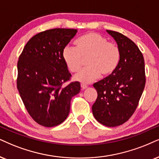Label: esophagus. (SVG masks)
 <instances>
[{"instance_id":"obj_1","label":"esophagus","mask_w":159,"mask_h":159,"mask_svg":"<svg viewBox=\"0 0 159 159\" xmlns=\"http://www.w3.org/2000/svg\"><path fill=\"white\" fill-rule=\"evenodd\" d=\"M81 86L82 89H86V88H87V86H86V84H81Z\"/></svg>"}]
</instances>
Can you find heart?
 <instances>
[{
  "label": "heart",
  "mask_w": 159,
  "mask_h": 159,
  "mask_svg": "<svg viewBox=\"0 0 159 159\" xmlns=\"http://www.w3.org/2000/svg\"><path fill=\"white\" fill-rule=\"evenodd\" d=\"M75 48L66 46L62 58L71 73L81 69L84 59L88 66L75 75V81L84 84L91 83L100 77L111 75L120 63V51L116 44L110 43L98 33H89L75 41Z\"/></svg>",
  "instance_id": "1"
}]
</instances>
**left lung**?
<instances>
[{"mask_svg":"<svg viewBox=\"0 0 159 159\" xmlns=\"http://www.w3.org/2000/svg\"><path fill=\"white\" fill-rule=\"evenodd\" d=\"M120 51V63L111 75L94 84L98 98L92 113L107 127L123 124L133 115L145 86L144 61L132 40L119 32L106 30Z\"/></svg>","mask_w":159,"mask_h":159,"instance_id":"1","label":"left lung"}]
</instances>
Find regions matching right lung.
Here are the masks:
<instances>
[{
	"label": "right lung",
	"mask_w": 159,
	"mask_h": 159,
	"mask_svg": "<svg viewBox=\"0 0 159 159\" xmlns=\"http://www.w3.org/2000/svg\"><path fill=\"white\" fill-rule=\"evenodd\" d=\"M77 33L76 29H53L40 32L26 43L17 62V86L30 116L45 127L67 119L70 100L81 85L72 82L62 51Z\"/></svg>",
	"instance_id": "right-lung-1"
}]
</instances>
